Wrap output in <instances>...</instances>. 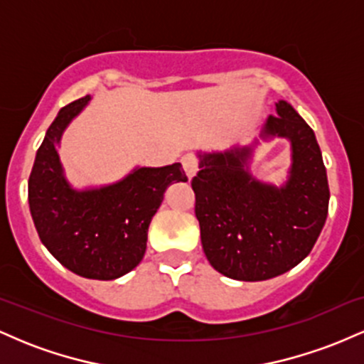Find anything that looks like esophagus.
<instances>
[{
	"instance_id": "1",
	"label": "esophagus",
	"mask_w": 364,
	"mask_h": 364,
	"mask_svg": "<svg viewBox=\"0 0 364 364\" xmlns=\"http://www.w3.org/2000/svg\"><path fill=\"white\" fill-rule=\"evenodd\" d=\"M183 162V168H185V173L188 178H193L196 174V171H198V159L195 156H191V154H186V156H183L181 159Z\"/></svg>"
}]
</instances>
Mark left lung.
Returning <instances> with one entry per match:
<instances>
[{
	"mask_svg": "<svg viewBox=\"0 0 364 364\" xmlns=\"http://www.w3.org/2000/svg\"><path fill=\"white\" fill-rule=\"evenodd\" d=\"M262 139L291 141L289 178L281 188L252 176V147L198 152L195 215L203 252L236 281L277 277L308 257L328 214V181L315 133L286 101L275 104Z\"/></svg>",
	"mask_w": 364,
	"mask_h": 364,
	"instance_id": "8db88e82",
	"label": "left lung"
}]
</instances>
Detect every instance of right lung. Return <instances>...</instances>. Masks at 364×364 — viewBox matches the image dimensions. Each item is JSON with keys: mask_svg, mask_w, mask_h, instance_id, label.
Instances as JSON below:
<instances>
[{"mask_svg": "<svg viewBox=\"0 0 364 364\" xmlns=\"http://www.w3.org/2000/svg\"><path fill=\"white\" fill-rule=\"evenodd\" d=\"M90 101L78 99L58 112L36 154L28 178V207L41 241L73 274L112 281L135 269L147 250L152 217L169 185L188 181L179 162L136 168L118 183L73 190L56 147L70 121Z\"/></svg>", "mask_w": 364, "mask_h": 364, "instance_id": "obj_1", "label": "right lung"}]
</instances>
